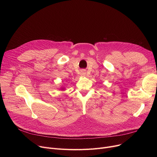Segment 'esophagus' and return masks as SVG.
I'll list each match as a JSON object with an SVG mask.
<instances>
[{
    "label": "esophagus",
    "mask_w": 157,
    "mask_h": 157,
    "mask_svg": "<svg viewBox=\"0 0 157 157\" xmlns=\"http://www.w3.org/2000/svg\"><path fill=\"white\" fill-rule=\"evenodd\" d=\"M86 71L85 70H81V71L80 75L81 76H86Z\"/></svg>",
    "instance_id": "obj_1"
}]
</instances>
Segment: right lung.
Instances as JSON below:
<instances>
[{"mask_svg": "<svg viewBox=\"0 0 157 157\" xmlns=\"http://www.w3.org/2000/svg\"><path fill=\"white\" fill-rule=\"evenodd\" d=\"M60 90H65V88H64V87H63V86H62V87H60Z\"/></svg>", "mask_w": 157, "mask_h": 157, "instance_id": "obj_1", "label": "right lung"}]
</instances>
